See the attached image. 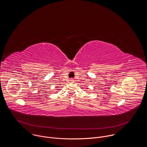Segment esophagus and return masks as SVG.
Returning a JSON list of instances; mask_svg holds the SVG:
<instances>
[{
	"label": "esophagus",
	"instance_id": "esophagus-1",
	"mask_svg": "<svg viewBox=\"0 0 147 147\" xmlns=\"http://www.w3.org/2000/svg\"><path fill=\"white\" fill-rule=\"evenodd\" d=\"M70 80V82H74V81L73 79H70V80Z\"/></svg>",
	"mask_w": 147,
	"mask_h": 147
}]
</instances>
